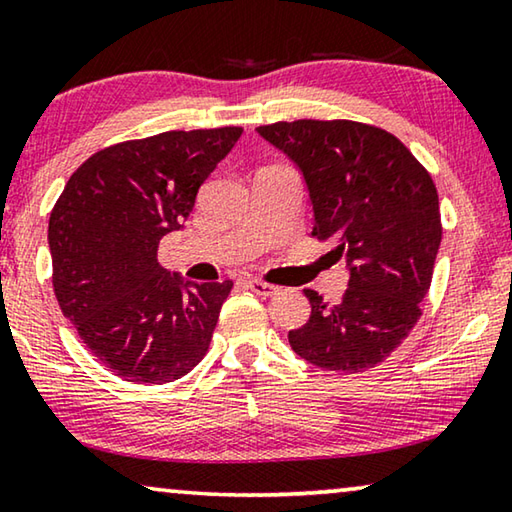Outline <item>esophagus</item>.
<instances>
[{"label":"esophagus","mask_w":512,"mask_h":512,"mask_svg":"<svg viewBox=\"0 0 512 512\" xmlns=\"http://www.w3.org/2000/svg\"><path fill=\"white\" fill-rule=\"evenodd\" d=\"M248 287H250V291H255L257 296H275L280 291L275 285H269V282H264V280H259V278L248 280Z\"/></svg>","instance_id":"esophagus-1"}]
</instances>
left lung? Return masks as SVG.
<instances>
[{
	"mask_svg": "<svg viewBox=\"0 0 512 512\" xmlns=\"http://www.w3.org/2000/svg\"><path fill=\"white\" fill-rule=\"evenodd\" d=\"M259 136L303 170L312 234L346 255L348 289L330 305L305 289L312 314L289 330L300 358L337 373L376 367L421 316L442 241L440 200L428 170L394 134L355 120L259 125Z\"/></svg>",
	"mask_w": 512,
	"mask_h": 512,
	"instance_id": "left-lung-1",
	"label": "left lung"
}]
</instances>
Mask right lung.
I'll return each instance as SVG.
<instances>
[{
    "label": "right lung",
    "instance_id": "right-lung-1",
    "mask_svg": "<svg viewBox=\"0 0 512 512\" xmlns=\"http://www.w3.org/2000/svg\"><path fill=\"white\" fill-rule=\"evenodd\" d=\"M241 132L173 129L109 145L56 200L47 227L56 300L88 351L129 383H173L205 358L232 280L189 282L161 269L157 250Z\"/></svg>",
    "mask_w": 512,
    "mask_h": 512
}]
</instances>
